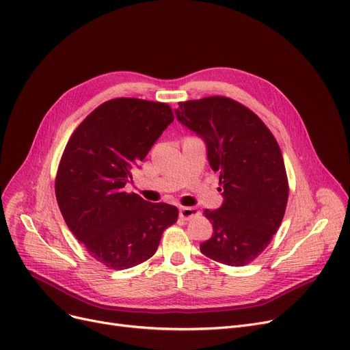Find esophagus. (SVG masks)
<instances>
[{"mask_svg": "<svg viewBox=\"0 0 350 350\" xmlns=\"http://www.w3.org/2000/svg\"><path fill=\"white\" fill-rule=\"evenodd\" d=\"M178 215H180L181 219L190 220V219H193V217H196V216H199L200 211L197 210L196 207H181L180 211H178Z\"/></svg>", "mask_w": 350, "mask_h": 350, "instance_id": "34e87169", "label": "esophagus"}]
</instances>
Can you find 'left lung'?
I'll return each mask as SVG.
<instances>
[{"label":"left lung","instance_id":"8db88e82","mask_svg":"<svg viewBox=\"0 0 350 350\" xmlns=\"http://www.w3.org/2000/svg\"><path fill=\"white\" fill-rule=\"evenodd\" d=\"M174 111L204 142L208 164L220 173L223 203L204 210L213 236L200 250L219 263L245 266L267 247L284 216L288 186L280 147L263 121L234 100H191Z\"/></svg>","mask_w":350,"mask_h":350}]
</instances>
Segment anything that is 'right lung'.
Segmentation results:
<instances>
[{"label": "right lung", "mask_w": 350, "mask_h": 350, "mask_svg": "<svg viewBox=\"0 0 350 350\" xmlns=\"http://www.w3.org/2000/svg\"><path fill=\"white\" fill-rule=\"evenodd\" d=\"M173 120L164 103L114 98L87 116L66 146L57 203L71 233L104 266L123 270L146 262L177 220V207L124 191Z\"/></svg>", "instance_id": "1"}]
</instances>
